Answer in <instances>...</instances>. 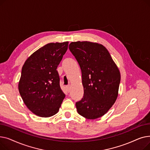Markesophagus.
I'll list each match as a JSON object with an SVG mask.
<instances>
[{
  "mask_svg": "<svg viewBox=\"0 0 150 150\" xmlns=\"http://www.w3.org/2000/svg\"><path fill=\"white\" fill-rule=\"evenodd\" d=\"M66 89L67 90V91L69 92H70V85H67L66 86Z\"/></svg>",
  "mask_w": 150,
  "mask_h": 150,
  "instance_id": "1",
  "label": "esophagus"
}]
</instances>
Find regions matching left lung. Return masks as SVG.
<instances>
[{"instance_id":"8db88e82","label":"left lung","mask_w":150,"mask_h":150,"mask_svg":"<svg viewBox=\"0 0 150 150\" xmlns=\"http://www.w3.org/2000/svg\"><path fill=\"white\" fill-rule=\"evenodd\" d=\"M69 49L80 65L84 96L76 103L78 113L88 119L105 115L118 96L120 74L111 54L101 44L72 42Z\"/></svg>"}]
</instances>
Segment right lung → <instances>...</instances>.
Here are the masks:
<instances>
[{
	"label": "right lung",
	"mask_w": 150,
	"mask_h": 150,
	"mask_svg": "<svg viewBox=\"0 0 150 150\" xmlns=\"http://www.w3.org/2000/svg\"><path fill=\"white\" fill-rule=\"evenodd\" d=\"M69 42L49 43L34 52L22 68L18 89L27 107L35 115L56 114L65 98L57 69Z\"/></svg>",
	"instance_id": "right-lung-1"
}]
</instances>
